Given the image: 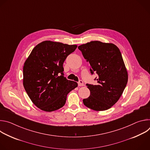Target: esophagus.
I'll return each instance as SVG.
<instances>
[{
	"mask_svg": "<svg viewBox=\"0 0 150 150\" xmlns=\"http://www.w3.org/2000/svg\"><path fill=\"white\" fill-rule=\"evenodd\" d=\"M84 84H83V82L82 80H80L79 82H78V86L79 87H81V86H83Z\"/></svg>",
	"mask_w": 150,
	"mask_h": 150,
	"instance_id": "1",
	"label": "esophagus"
}]
</instances>
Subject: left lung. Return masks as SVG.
<instances>
[{"instance_id": "obj_1", "label": "left lung", "mask_w": 150, "mask_h": 150, "mask_svg": "<svg viewBox=\"0 0 150 150\" xmlns=\"http://www.w3.org/2000/svg\"><path fill=\"white\" fill-rule=\"evenodd\" d=\"M90 63L92 74L96 73L97 84H87L90 96L83 104L96 111H104L119 100L127 82L128 74L119 48L113 43L92 41L78 46Z\"/></svg>"}]
</instances>
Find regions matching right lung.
<instances>
[{"label": "right lung", "instance_id": "add662e5", "mask_svg": "<svg viewBox=\"0 0 150 150\" xmlns=\"http://www.w3.org/2000/svg\"><path fill=\"white\" fill-rule=\"evenodd\" d=\"M77 45L50 40L38 44L23 67V85L30 98L40 109L53 112L65 105L68 94L77 82L63 76V64Z\"/></svg>", "mask_w": 150, "mask_h": 150}]
</instances>
